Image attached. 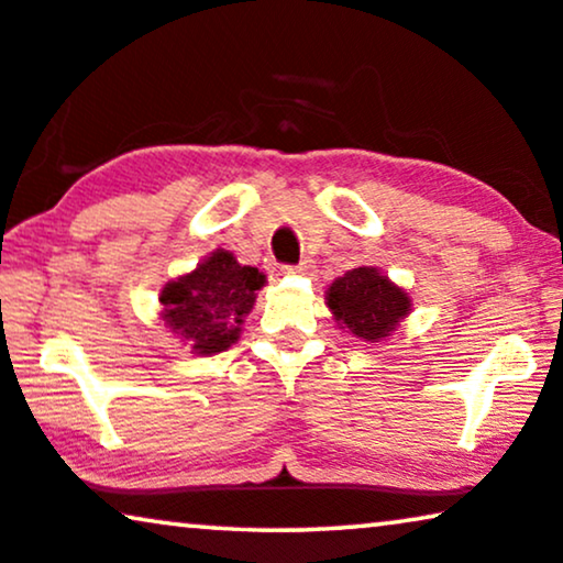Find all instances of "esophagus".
Instances as JSON below:
<instances>
[{"label":"esophagus","instance_id":"1","mask_svg":"<svg viewBox=\"0 0 563 563\" xmlns=\"http://www.w3.org/2000/svg\"><path fill=\"white\" fill-rule=\"evenodd\" d=\"M283 271L290 273V275L292 273H296V275H308V273L313 271V265H311V260H303V263H298V265H285Z\"/></svg>","mask_w":563,"mask_h":563}]
</instances>
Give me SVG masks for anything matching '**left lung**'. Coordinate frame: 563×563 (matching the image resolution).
I'll return each mask as SVG.
<instances>
[{
  "label": "left lung",
  "mask_w": 563,
  "mask_h": 563,
  "mask_svg": "<svg viewBox=\"0 0 563 563\" xmlns=\"http://www.w3.org/2000/svg\"><path fill=\"white\" fill-rule=\"evenodd\" d=\"M327 303L339 329H350L364 342L390 336L410 313L408 292L377 267H354L327 290Z\"/></svg>",
  "instance_id": "obj_1"
}]
</instances>
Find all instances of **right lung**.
<instances>
[{
	"mask_svg": "<svg viewBox=\"0 0 563 563\" xmlns=\"http://www.w3.org/2000/svg\"><path fill=\"white\" fill-rule=\"evenodd\" d=\"M263 285L265 275L257 267L240 265L232 252L217 250L194 273L165 285L163 321L194 354L211 357L240 339L244 316Z\"/></svg>",
	"mask_w": 563,
	"mask_h": 563,
	"instance_id": "right-lung-1",
	"label": "right lung"
}]
</instances>
